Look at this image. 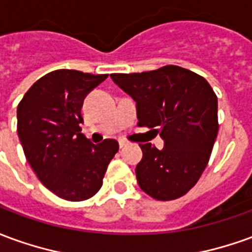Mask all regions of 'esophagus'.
Returning <instances> with one entry per match:
<instances>
[{"label":"esophagus","mask_w":252,"mask_h":252,"mask_svg":"<svg viewBox=\"0 0 252 252\" xmlns=\"http://www.w3.org/2000/svg\"><path fill=\"white\" fill-rule=\"evenodd\" d=\"M126 144H128V143H126V140H119V147H120V148L126 147Z\"/></svg>","instance_id":"esophagus-1"}]
</instances>
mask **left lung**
<instances>
[{"mask_svg":"<svg viewBox=\"0 0 252 252\" xmlns=\"http://www.w3.org/2000/svg\"><path fill=\"white\" fill-rule=\"evenodd\" d=\"M136 102L137 126L157 128L162 150L139 144L140 189L155 200H175L200 180L216 140L217 97L205 78L180 66L133 74H110Z\"/></svg>","mask_w":252,"mask_h":252,"instance_id":"left-lung-1","label":"left lung"}]
</instances>
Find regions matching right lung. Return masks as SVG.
Listing matches in <instances>:
<instances>
[{"mask_svg":"<svg viewBox=\"0 0 252 252\" xmlns=\"http://www.w3.org/2000/svg\"><path fill=\"white\" fill-rule=\"evenodd\" d=\"M108 74L55 70L36 81L17 106V133L37 178L67 201L93 197L119 143L93 144L83 133V99Z\"/></svg>","mask_w":252,"mask_h":252,"instance_id":"right-lung-1","label":"right lung"}]
</instances>
